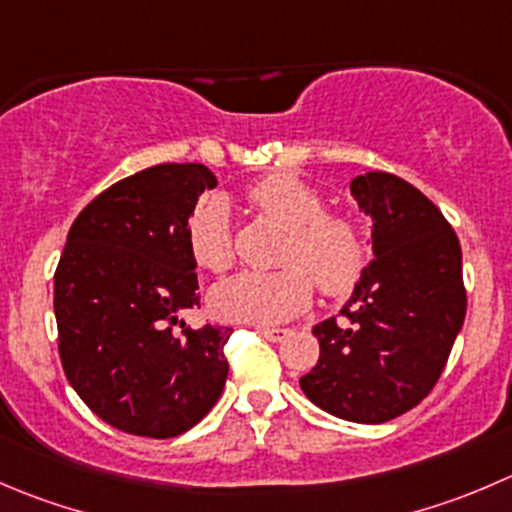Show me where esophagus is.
<instances>
[{"label": "esophagus", "mask_w": 512, "mask_h": 512, "mask_svg": "<svg viewBox=\"0 0 512 512\" xmlns=\"http://www.w3.org/2000/svg\"><path fill=\"white\" fill-rule=\"evenodd\" d=\"M260 335L267 337L270 342H282L290 337V330L287 327H260Z\"/></svg>", "instance_id": "1"}]
</instances>
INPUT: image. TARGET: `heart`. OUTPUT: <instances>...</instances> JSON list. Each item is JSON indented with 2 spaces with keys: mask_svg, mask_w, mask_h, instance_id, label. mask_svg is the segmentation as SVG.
<instances>
[{
  "mask_svg": "<svg viewBox=\"0 0 512 512\" xmlns=\"http://www.w3.org/2000/svg\"><path fill=\"white\" fill-rule=\"evenodd\" d=\"M257 210L280 227L282 240L272 272H242L212 290V310L232 322L272 325L300 315L312 300V280L322 295L340 297L365 275L370 250L362 227L342 212H327L325 195L290 172H275L250 187ZM187 245L197 265L225 272L235 265L237 245L230 202L210 195L192 210Z\"/></svg>",
  "mask_w": 512,
  "mask_h": 512,
  "instance_id": "1",
  "label": "heart"
}]
</instances>
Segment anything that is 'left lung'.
<instances>
[{"mask_svg": "<svg viewBox=\"0 0 512 512\" xmlns=\"http://www.w3.org/2000/svg\"><path fill=\"white\" fill-rule=\"evenodd\" d=\"M372 217L375 260L350 302L315 325L320 360L300 388L352 423H388L423 403L465 320L463 252L443 212L410 182L367 172L350 182Z\"/></svg>", "mask_w": 512, "mask_h": 512, "instance_id": "1", "label": "left lung"}]
</instances>
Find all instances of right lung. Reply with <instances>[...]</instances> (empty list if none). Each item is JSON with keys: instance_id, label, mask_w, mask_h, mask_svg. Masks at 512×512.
<instances>
[{"instance_id": "obj_1", "label": "right lung", "mask_w": 512, "mask_h": 512, "mask_svg": "<svg viewBox=\"0 0 512 512\" xmlns=\"http://www.w3.org/2000/svg\"><path fill=\"white\" fill-rule=\"evenodd\" d=\"M217 187L205 165H155L77 215L54 272L59 357L74 393L112 428L175 438L227 380L232 327L180 322L200 305L187 222Z\"/></svg>"}]
</instances>
